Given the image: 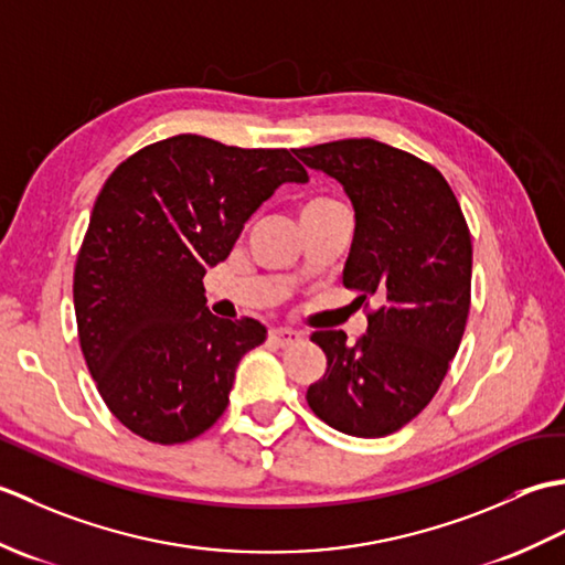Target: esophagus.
<instances>
[{"label": "esophagus", "instance_id": "esophagus-1", "mask_svg": "<svg viewBox=\"0 0 565 565\" xmlns=\"http://www.w3.org/2000/svg\"><path fill=\"white\" fill-rule=\"evenodd\" d=\"M301 338L303 334L298 332V330H291V328H274L271 332H269V342H274L276 347H291V344H296V342H301Z\"/></svg>", "mask_w": 565, "mask_h": 565}]
</instances>
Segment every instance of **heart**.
<instances>
[{
  "mask_svg": "<svg viewBox=\"0 0 565 565\" xmlns=\"http://www.w3.org/2000/svg\"><path fill=\"white\" fill-rule=\"evenodd\" d=\"M334 206H340V203H334L332 199H326V196H313L301 206V218H303V215H313V213L328 211V209H334Z\"/></svg>",
  "mask_w": 565,
  "mask_h": 565,
  "instance_id": "1",
  "label": "heart"
}]
</instances>
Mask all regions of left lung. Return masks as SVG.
<instances>
[{
    "mask_svg": "<svg viewBox=\"0 0 565 565\" xmlns=\"http://www.w3.org/2000/svg\"><path fill=\"white\" fill-rule=\"evenodd\" d=\"M294 152L344 186L356 227L342 284L359 291V303H379L354 344L342 330L310 334L328 369L306 401L344 435H393L435 398L461 344L471 233L447 179L411 152L371 138Z\"/></svg>",
    "mask_w": 565,
    "mask_h": 565,
    "instance_id": "8db88e82",
    "label": "left lung"
}]
</instances>
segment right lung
Returning <instances> with one entry per match:
<instances>
[{
    "instance_id": "add662e5",
    "label": "right lung",
    "mask_w": 565,
    "mask_h": 565,
    "mask_svg": "<svg viewBox=\"0 0 565 565\" xmlns=\"http://www.w3.org/2000/svg\"><path fill=\"white\" fill-rule=\"evenodd\" d=\"M286 182H308L289 150L191 134L152 142L106 179L72 296L84 362L134 435L182 444L223 415L239 359L267 340V328L215 318L203 274Z\"/></svg>"
}]
</instances>
